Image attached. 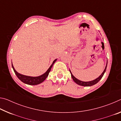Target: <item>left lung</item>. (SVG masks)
<instances>
[{"instance_id":"8db88e82","label":"left lung","mask_w":121,"mask_h":121,"mask_svg":"<svg viewBox=\"0 0 121 121\" xmlns=\"http://www.w3.org/2000/svg\"><path fill=\"white\" fill-rule=\"evenodd\" d=\"M107 65H106V66L105 67V70H104L103 73H101V75L99 77H98L97 78H96L93 81H90V82H83V81H79L78 79H77L76 78H75L73 76V75L72 73H71V71H70V73H71V77H72V78L73 80V81L75 82L76 83H77V84H78L79 85H81V86H92V85H93L95 84H97L98 82H99L100 79H101V78L103 76V75L104 74V73H105L106 70V68H107Z\"/></svg>"}]
</instances>
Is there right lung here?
<instances>
[{"instance_id":"right-lung-1","label":"right lung","mask_w":121,"mask_h":121,"mask_svg":"<svg viewBox=\"0 0 121 121\" xmlns=\"http://www.w3.org/2000/svg\"><path fill=\"white\" fill-rule=\"evenodd\" d=\"M56 59L54 60V61H53L52 63V64L51 65L50 67V68L48 69V70L46 71V72L44 74H43L38 77L28 76L20 74V73H18L17 71L15 70V69H14L12 63V68H13L14 70V73H15L16 76L18 77V78H19L20 80H21L22 82H23L25 84H26L35 85L39 84L42 83L43 82L45 79L46 78V77L48 76V73H50V71L51 70V68H52L53 64H54L55 62H56Z\"/></svg>"}]
</instances>
